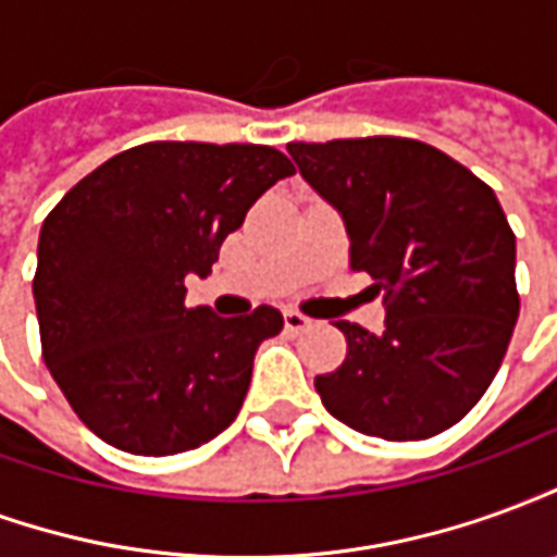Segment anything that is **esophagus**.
<instances>
[{"label": "esophagus", "mask_w": 557, "mask_h": 557, "mask_svg": "<svg viewBox=\"0 0 557 557\" xmlns=\"http://www.w3.org/2000/svg\"><path fill=\"white\" fill-rule=\"evenodd\" d=\"M283 325H286L289 334H301V331H307L313 322H310L307 315L298 313V310H286V313H283Z\"/></svg>", "instance_id": "1"}]
</instances>
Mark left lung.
Returning <instances> with one entry per match:
<instances>
[{
	"label": "left lung",
	"instance_id": "obj_1",
	"mask_svg": "<svg viewBox=\"0 0 557 557\" xmlns=\"http://www.w3.org/2000/svg\"><path fill=\"white\" fill-rule=\"evenodd\" d=\"M286 151L343 220L351 268L387 301L382 334L337 322L349 355L315 375L325 409L385 442L454 426L492 385L519 319L516 235L498 196L418 139L289 143Z\"/></svg>",
	"mask_w": 557,
	"mask_h": 557
}]
</instances>
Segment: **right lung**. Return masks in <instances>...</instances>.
Wrapping results in <instances>:
<instances>
[{
	"label": "right lung",
	"mask_w": 557,
	"mask_h": 557,
	"mask_svg": "<svg viewBox=\"0 0 557 557\" xmlns=\"http://www.w3.org/2000/svg\"><path fill=\"white\" fill-rule=\"evenodd\" d=\"M295 175L271 146L146 143L74 184L38 238L44 361L98 438L172 456L211 442L242 409L274 307L223 319L184 307L220 244L271 184Z\"/></svg>",
	"instance_id": "1"
}]
</instances>
